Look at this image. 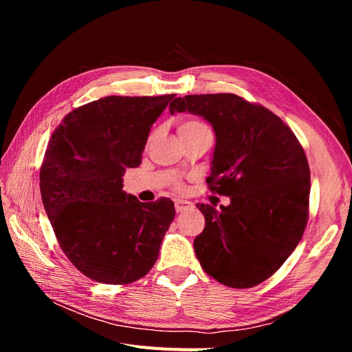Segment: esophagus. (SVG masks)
Masks as SVG:
<instances>
[{"label": "esophagus", "instance_id": "obj_1", "mask_svg": "<svg viewBox=\"0 0 352 352\" xmlns=\"http://www.w3.org/2000/svg\"><path fill=\"white\" fill-rule=\"evenodd\" d=\"M189 207H192V204H190L189 201H186V199H175V208H176V211L177 212H182V211H185V210H188Z\"/></svg>", "mask_w": 352, "mask_h": 352}]
</instances>
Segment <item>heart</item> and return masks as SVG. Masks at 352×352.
<instances>
[{"label": "heart", "instance_id": "b5f03b06", "mask_svg": "<svg viewBox=\"0 0 352 352\" xmlns=\"http://www.w3.org/2000/svg\"><path fill=\"white\" fill-rule=\"evenodd\" d=\"M206 131H210L208 126L204 122H201L198 119H184L177 126V132H179L180 138L195 135V133H199V132H206ZM173 185H175L176 189L184 188L182 182H179V180H176Z\"/></svg>", "mask_w": 352, "mask_h": 352}]
</instances>
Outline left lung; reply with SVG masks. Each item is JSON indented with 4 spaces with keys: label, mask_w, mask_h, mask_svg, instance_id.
<instances>
[{
    "label": "left lung",
    "mask_w": 352,
    "mask_h": 352,
    "mask_svg": "<svg viewBox=\"0 0 352 352\" xmlns=\"http://www.w3.org/2000/svg\"><path fill=\"white\" fill-rule=\"evenodd\" d=\"M202 116L216 132L207 184L228 207L197 204L206 228L194 239L201 267L245 289L269 279L300 243L308 221L310 167L280 117L235 94L186 95L170 113Z\"/></svg>",
    "instance_id": "obj_1"
}]
</instances>
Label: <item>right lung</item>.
Instances as JSON below:
<instances>
[{
	"mask_svg": "<svg viewBox=\"0 0 352 352\" xmlns=\"http://www.w3.org/2000/svg\"><path fill=\"white\" fill-rule=\"evenodd\" d=\"M173 98L104 97L70 111L51 135L39 172L42 202L60 248L95 282L132 283L158 258L173 201L141 202L123 192L122 177L141 164L151 126Z\"/></svg>",
	"mask_w": 352,
	"mask_h": 352,
	"instance_id": "add662e5",
	"label": "right lung"
}]
</instances>
